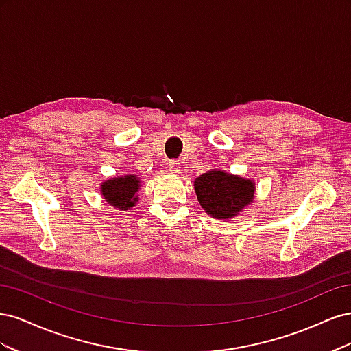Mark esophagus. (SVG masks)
Wrapping results in <instances>:
<instances>
[{"label":"esophagus","mask_w":351,"mask_h":351,"mask_svg":"<svg viewBox=\"0 0 351 351\" xmlns=\"http://www.w3.org/2000/svg\"><path fill=\"white\" fill-rule=\"evenodd\" d=\"M168 169H169V171H171V173H174V174H178L180 169H182V167H180V162L176 161V159H174V161H169V162H168Z\"/></svg>","instance_id":"34e87169"}]
</instances>
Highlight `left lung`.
Here are the masks:
<instances>
[{
    "instance_id": "8db88e82",
    "label": "left lung",
    "mask_w": 351,
    "mask_h": 351,
    "mask_svg": "<svg viewBox=\"0 0 351 351\" xmlns=\"http://www.w3.org/2000/svg\"><path fill=\"white\" fill-rule=\"evenodd\" d=\"M254 182L226 169H209L195 180L199 204L208 215L231 219L240 215L254 199Z\"/></svg>"
}]
</instances>
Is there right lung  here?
Masks as SVG:
<instances>
[{
  "mask_svg": "<svg viewBox=\"0 0 351 351\" xmlns=\"http://www.w3.org/2000/svg\"><path fill=\"white\" fill-rule=\"evenodd\" d=\"M101 195L110 206L117 210L132 209L139 200L137 192L141 189V178L136 174H124L104 180L99 186Z\"/></svg>",
  "mask_w": 351,
  "mask_h": 351,
  "instance_id": "obj_1",
  "label": "right lung"
}]
</instances>
